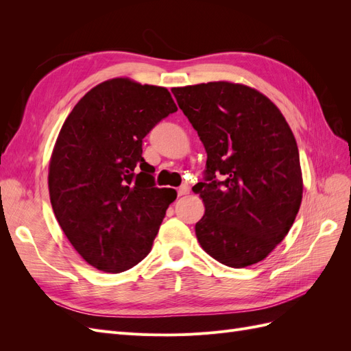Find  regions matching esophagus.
Wrapping results in <instances>:
<instances>
[{
  "label": "esophagus",
  "mask_w": 351,
  "mask_h": 351,
  "mask_svg": "<svg viewBox=\"0 0 351 351\" xmlns=\"http://www.w3.org/2000/svg\"><path fill=\"white\" fill-rule=\"evenodd\" d=\"M190 192V187L187 186V184H183V186H180L178 189H177V195L178 196H184V195H187Z\"/></svg>",
  "instance_id": "esophagus-1"
}]
</instances>
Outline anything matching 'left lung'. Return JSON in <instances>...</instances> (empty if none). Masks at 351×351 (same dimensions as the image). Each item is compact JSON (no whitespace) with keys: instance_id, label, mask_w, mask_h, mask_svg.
Instances as JSON below:
<instances>
[{"instance_id":"1","label":"left lung","mask_w":351,"mask_h":351,"mask_svg":"<svg viewBox=\"0 0 351 351\" xmlns=\"http://www.w3.org/2000/svg\"><path fill=\"white\" fill-rule=\"evenodd\" d=\"M208 155L193 186L205 204L196 237L231 268L263 261L284 240L300 209L303 180L294 134L265 95L230 82L173 88Z\"/></svg>"}]
</instances>
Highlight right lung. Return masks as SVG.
<instances>
[{"mask_svg": "<svg viewBox=\"0 0 351 351\" xmlns=\"http://www.w3.org/2000/svg\"><path fill=\"white\" fill-rule=\"evenodd\" d=\"M176 111L165 88L119 77L90 89L62 124L49 199L61 230L93 268L119 274L151 252L177 192L155 187L142 141Z\"/></svg>", "mask_w": 351, "mask_h": 351, "instance_id": "add662e5", "label": "right lung"}]
</instances>
